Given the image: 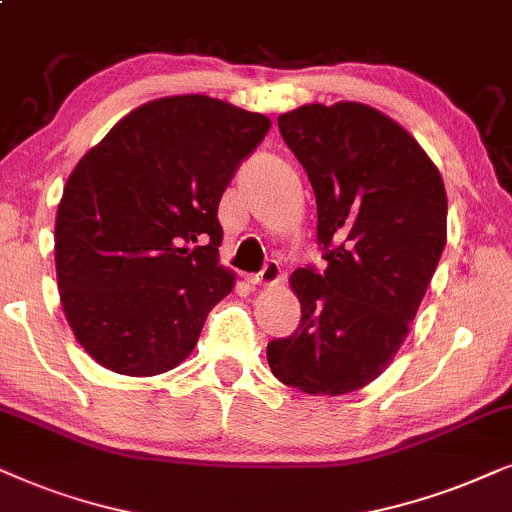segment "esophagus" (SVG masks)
Returning <instances> with one entry per match:
<instances>
[{
	"label": "esophagus",
	"instance_id": "1",
	"mask_svg": "<svg viewBox=\"0 0 512 512\" xmlns=\"http://www.w3.org/2000/svg\"><path fill=\"white\" fill-rule=\"evenodd\" d=\"M278 281H281V267L274 260L264 264V269L257 276H248V283L252 288H274Z\"/></svg>",
	"mask_w": 512,
	"mask_h": 512
}]
</instances>
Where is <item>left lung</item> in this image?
Wrapping results in <instances>:
<instances>
[{"instance_id": "8db88e82", "label": "left lung", "mask_w": 512, "mask_h": 512, "mask_svg": "<svg viewBox=\"0 0 512 512\" xmlns=\"http://www.w3.org/2000/svg\"><path fill=\"white\" fill-rule=\"evenodd\" d=\"M278 128L309 175L327 269H297L302 323L267 346L271 372L309 395H346L403 346L447 243V192L424 147L363 102L302 105Z\"/></svg>"}]
</instances>
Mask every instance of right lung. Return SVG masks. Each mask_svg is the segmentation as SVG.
<instances>
[{
	"label": "right lung",
	"mask_w": 512,
	"mask_h": 512,
	"mask_svg": "<svg viewBox=\"0 0 512 512\" xmlns=\"http://www.w3.org/2000/svg\"><path fill=\"white\" fill-rule=\"evenodd\" d=\"M271 119L208 95L135 107L67 177L56 215L60 304L95 363L173 370L234 290L217 206Z\"/></svg>",
	"instance_id": "1"
}]
</instances>
